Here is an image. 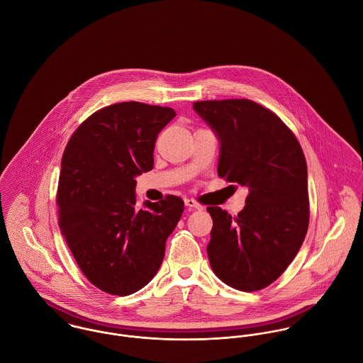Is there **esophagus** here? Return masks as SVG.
Segmentation results:
<instances>
[{
  "mask_svg": "<svg viewBox=\"0 0 363 363\" xmlns=\"http://www.w3.org/2000/svg\"><path fill=\"white\" fill-rule=\"evenodd\" d=\"M184 204L187 206V207L190 208H196V209H203V206L201 204H199L196 200H193V199H186L184 200Z\"/></svg>",
  "mask_w": 363,
  "mask_h": 363,
  "instance_id": "obj_1",
  "label": "esophagus"
}]
</instances>
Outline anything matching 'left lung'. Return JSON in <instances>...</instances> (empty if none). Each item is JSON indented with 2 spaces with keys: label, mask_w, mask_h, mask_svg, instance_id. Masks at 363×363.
I'll return each mask as SVG.
<instances>
[{
  "label": "left lung",
  "mask_w": 363,
  "mask_h": 363,
  "mask_svg": "<svg viewBox=\"0 0 363 363\" xmlns=\"http://www.w3.org/2000/svg\"><path fill=\"white\" fill-rule=\"evenodd\" d=\"M219 147L218 174L249 190L232 218L208 207L213 226L208 259L226 285L259 291L298 255L309 226L308 166L294 133L271 110L249 99L194 102Z\"/></svg>",
  "instance_id": "left-lung-1"
}]
</instances>
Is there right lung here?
I'll use <instances>...</instances> for the list:
<instances>
[{"instance_id": "add662e5", "label": "right lung", "mask_w": 363, "mask_h": 363, "mask_svg": "<svg viewBox=\"0 0 363 363\" xmlns=\"http://www.w3.org/2000/svg\"><path fill=\"white\" fill-rule=\"evenodd\" d=\"M172 107L123 102L98 110L71 135L61 159L58 225L84 275L127 296L157 272L184 203L166 196L135 207V177L154 167L157 134Z\"/></svg>"}]
</instances>
